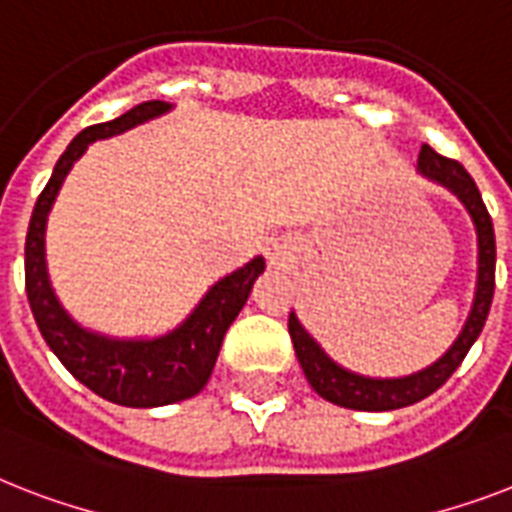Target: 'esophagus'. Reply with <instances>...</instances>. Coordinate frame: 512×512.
<instances>
[{"label":"esophagus","instance_id":"1","mask_svg":"<svg viewBox=\"0 0 512 512\" xmlns=\"http://www.w3.org/2000/svg\"><path fill=\"white\" fill-rule=\"evenodd\" d=\"M268 260H271L273 265H284L292 263V255H289V249L287 247H281V244H273L271 249H268Z\"/></svg>","mask_w":512,"mask_h":512}]
</instances>
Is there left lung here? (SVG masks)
<instances>
[{
    "instance_id": "1",
    "label": "left lung",
    "mask_w": 512,
    "mask_h": 512,
    "mask_svg": "<svg viewBox=\"0 0 512 512\" xmlns=\"http://www.w3.org/2000/svg\"><path fill=\"white\" fill-rule=\"evenodd\" d=\"M417 170L425 177H430V180L446 185L449 191L457 193L462 204L473 215V223H476L478 231V289L476 300H473V311H470L468 321H465L462 335L457 337V342L446 350L444 356L438 358L436 364L417 374H409V377H398V380H372V377L345 372L342 366H337L313 342V337L300 327V321L292 313L289 316V337H292L297 361L303 366L311 388L321 398H327V401H332L337 406H345V409H358V412H390V409L417 404L425 396H430L433 390L441 388L452 377L454 369L462 364V358L468 356L470 345L481 335L486 316H489V308H492L497 244H494L492 215H489V209H486L484 199H481L476 180L470 177V172L457 159L436 154L430 146H422Z\"/></svg>"
}]
</instances>
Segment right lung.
<instances>
[{"mask_svg": "<svg viewBox=\"0 0 512 512\" xmlns=\"http://www.w3.org/2000/svg\"><path fill=\"white\" fill-rule=\"evenodd\" d=\"M170 111L162 100H146L114 122L92 124L76 135L55 164L52 177L36 199L26 233V295L36 327L60 364L106 401L122 406H164L196 396L207 385L223 337L247 303L252 284L263 273L265 260L255 257L209 289L199 308L159 340H108L92 335L68 319L52 295L44 268V223L63 177L87 151L92 140L111 138L154 116Z\"/></svg>", "mask_w": 512, "mask_h": 512, "instance_id": "add662e5", "label": "right lung"}]
</instances>
